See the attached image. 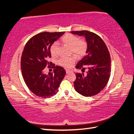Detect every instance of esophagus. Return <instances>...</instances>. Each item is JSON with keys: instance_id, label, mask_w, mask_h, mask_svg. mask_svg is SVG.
Here are the masks:
<instances>
[{"instance_id": "esophagus-1", "label": "esophagus", "mask_w": 134, "mask_h": 134, "mask_svg": "<svg viewBox=\"0 0 134 134\" xmlns=\"http://www.w3.org/2000/svg\"><path fill=\"white\" fill-rule=\"evenodd\" d=\"M71 72V70H66V73H67V74H69V73H70V72Z\"/></svg>"}]
</instances>
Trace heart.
<instances>
[{
    "mask_svg": "<svg viewBox=\"0 0 134 134\" xmlns=\"http://www.w3.org/2000/svg\"><path fill=\"white\" fill-rule=\"evenodd\" d=\"M62 42L70 47L71 51L78 57L83 56L86 53L87 48V44L85 40L79 39L78 37L70 34H67L62 38ZM50 53L53 56L57 54L58 43L54 42L50 47ZM76 60L74 56L63 57L58 60V64L65 67H70L74 64Z\"/></svg>",
    "mask_w": 134,
    "mask_h": 134,
    "instance_id": "b5f03b06",
    "label": "heart"
}]
</instances>
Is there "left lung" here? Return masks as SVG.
<instances>
[{
  "label": "left lung",
  "instance_id": "left-lung-1",
  "mask_svg": "<svg viewBox=\"0 0 134 134\" xmlns=\"http://www.w3.org/2000/svg\"><path fill=\"white\" fill-rule=\"evenodd\" d=\"M71 33L83 36L87 44L86 56L76 66V69H82L83 72L76 73L74 89L82 96H94L104 89L109 79L111 71L109 52L103 40L96 34L88 31H71ZM86 67L88 71L84 74Z\"/></svg>",
  "mask_w": 134,
  "mask_h": 134
}]
</instances>
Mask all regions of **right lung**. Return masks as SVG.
<instances>
[{
  "instance_id": "1",
  "label": "right lung",
  "mask_w": 134,
  "mask_h": 134,
  "mask_svg": "<svg viewBox=\"0 0 134 134\" xmlns=\"http://www.w3.org/2000/svg\"><path fill=\"white\" fill-rule=\"evenodd\" d=\"M64 33L38 34L30 38L24 47L21 61L22 76L28 89L38 96L48 98L57 94L66 73L63 67L48 62L51 57V45ZM47 65L54 69V72L48 75L43 73Z\"/></svg>"
}]
</instances>
